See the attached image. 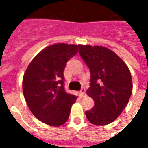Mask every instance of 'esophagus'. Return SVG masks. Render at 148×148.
Returning <instances> with one entry per match:
<instances>
[{
    "instance_id": "1",
    "label": "esophagus",
    "mask_w": 148,
    "mask_h": 148,
    "mask_svg": "<svg viewBox=\"0 0 148 148\" xmlns=\"http://www.w3.org/2000/svg\"><path fill=\"white\" fill-rule=\"evenodd\" d=\"M80 95H81V97H83L86 96V90H85L84 88H82V89L81 90Z\"/></svg>"
}]
</instances>
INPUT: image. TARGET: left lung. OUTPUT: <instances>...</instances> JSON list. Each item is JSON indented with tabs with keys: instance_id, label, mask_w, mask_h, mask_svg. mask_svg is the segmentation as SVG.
Segmentation results:
<instances>
[{
	"instance_id": "8db88e82",
	"label": "left lung",
	"mask_w": 148,
	"mask_h": 148,
	"mask_svg": "<svg viewBox=\"0 0 148 148\" xmlns=\"http://www.w3.org/2000/svg\"><path fill=\"white\" fill-rule=\"evenodd\" d=\"M79 54L90 71L86 93L94 101L86 112L91 124L106 125L121 114L132 92V76L124 61L110 49L101 46L78 45Z\"/></svg>"
}]
</instances>
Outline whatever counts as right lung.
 Returning <instances> with one entry per match:
<instances>
[{
	"label": "right lung",
	"instance_id": "add662e5",
	"mask_svg": "<svg viewBox=\"0 0 148 148\" xmlns=\"http://www.w3.org/2000/svg\"><path fill=\"white\" fill-rule=\"evenodd\" d=\"M78 46L56 43L32 59L23 78V93L28 108L42 123L58 127L69 118L77 97L65 91L63 71Z\"/></svg>",
	"mask_w": 148,
	"mask_h": 148
}]
</instances>
